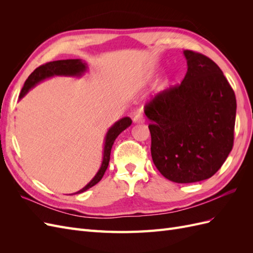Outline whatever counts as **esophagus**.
I'll return each instance as SVG.
<instances>
[{"instance_id": "esophagus-1", "label": "esophagus", "mask_w": 253, "mask_h": 253, "mask_svg": "<svg viewBox=\"0 0 253 253\" xmlns=\"http://www.w3.org/2000/svg\"><path fill=\"white\" fill-rule=\"evenodd\" d=\"M133 121H134V124H142V122H144L143 115L142 114L135 115V117L133 118Z\"/></svg>"}]
</instances>
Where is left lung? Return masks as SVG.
<instances>
[{"label":"left lung","mask_w":253,"mask_h":253,"mask_svg":"<svg viewBox=\"0 0 253 253\" xmlns=\"http://www.w3.org/2000/svg\"><path fill=\"white\" fill-rule=\"evenodd\" d=\"M188 71L180 85L145 105L154 165L166 178L190 183L210 178L233 147L236 99L211 59L183 50Z\"/></svg>","instance_id":"8db88e82"}]
</instances>
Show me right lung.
Instances as JSON below:
<instances>
[{
    "label": "right lung",
    "instance_id": "obj_1",
    "mask_svg": "<svg viewBox=\"0 0 253 253\" xmlns=\"http://www.w3.org/2000/svg\"><path fill=\"white\" fill-rule=\"evenodd\" d=\"M88 65L85 61H82L81 59H68V60H58L48 62L44 65H41L29 75V77L24 83L23 86L20 99L24 97L28 91L38 85L40 82L52 78V77H74V78H80L82 76L87 73ZM132 125V120L129 117H124L119 119L118 121L108 129V132L104 137V144H103V156L101 166L99 168L98 172L85 187H83L78 192H75L73 194H80L84 191L88 190L96 183L101 180L103 175L108 169V166L110 163V156H111V150L114 144L115 139L117 138L118 135L125 131L129 126Z\"/></svg>",
    "mask_w": 253,
    "mask_h": 253
}]
</instances>
